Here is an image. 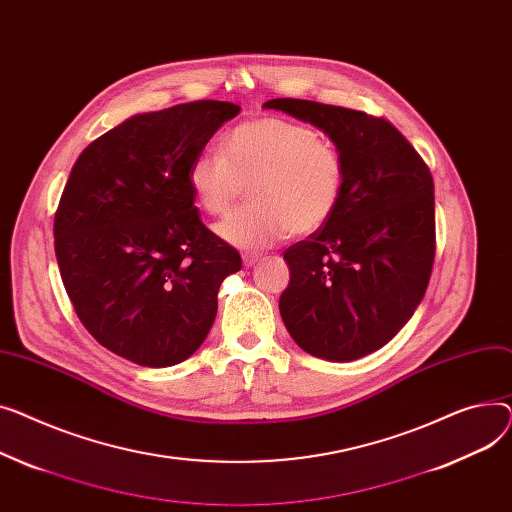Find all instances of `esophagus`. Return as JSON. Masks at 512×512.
Returning <instances> with one entry per match:
<instances>
[{
  "mask_svg": "<svg viewBox=\"0 0 512 512\" xmlns=\"http://www.w3.org/2000/svg\"><path fill=\"white\" fill-rule=\"evenodd\" d=\"M242 258H244V264H246L248 268H252V266H256V264L262 260V254H256V252H246Z\"/></svg>",
  "mask_w": 512,
  "mask_h": 512,
  "instance_id": "1",
  "label": "esophagus"
}]
</instances>
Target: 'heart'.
<instances>
[{
    "label": "heart",
    "instance_id": "obj_1",
    "mask_svg": "<svg viewBox=\"0 0 512 512\" xmlns=\"http://www.w3.org/2000/svg\"><path fill=\"white\" fill-rule=\"evenodd\" d=\"M188 188L204 213L223 217L244 196L250 204L217 225L227 244L268 248L289 233L322 229L339 208L345 165L339 148L314 128L264 115L231 128L219 153H200Z\"/></svg>",
    "mask_w": 512,
    "mask_h": 512
}]
</instances>
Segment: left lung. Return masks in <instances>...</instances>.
Masks as SVG:
<instances>
[{"label":"left lung","mask_w":512,"mask_h":512,"mask_svg":"<svg viewBox=\"0 0 512 512\" xmlns=\"http://www.w3.org/2000/svg\"><path fill=\"white\" fill-rule=\"evenodd\" d=\"M320 128L345 165L330 221L283 254L279 310L293 341L328 362H353L393 339L430 283L436 254L432 173L382 117L304 99H273Z\"/></svg>","instance_id":"left-lung-1"}]
</instances>
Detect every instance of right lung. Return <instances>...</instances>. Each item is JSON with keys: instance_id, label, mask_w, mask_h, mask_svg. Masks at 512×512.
<instances>
[{"instance_id": "obj_1", "label": "right lung", "mask_w": 512, "mask_h": 512, "mask_svg": "<svg viewBox=\"0 0 512 512\" xmlns=\"http://www.w3.org/2000/svg\"><path fill=\"white\" fill-rule=\"evenodd\" d=\"M239 113L194 101L140 113L90 142L59 200L55 256L70 302L103 347L146 368L188 359L242 256L200 221L188 167Z\"/></svg>"}]
</instances>
